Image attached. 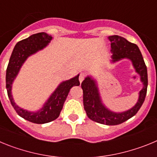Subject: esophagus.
I'll use <instances>...</instances> for the list:
<instances>
[{"mask_svg":"<svg viewBox=\"0 0 157 157\" xmlns=\"http://www.w3.org/2000/svg\"><path fill=\"white\" fill-rule=\"evenodd\" d=\"M86 78L85 73H81V74H80V75H79V78H78V79H79L80 82H82L84 80V78Z\"/></svg>","mask_w":157,"mask_h":157,"instance_id":"1","label":"esophagus"}]
</instances>
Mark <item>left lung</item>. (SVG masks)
Returning <instances> with one entry per match:
<instances>
[{
	"instance_id": "obj_1",
	"label": "left lung",
	"mask_w": 157,
	"mask_h": 157,
	"mask_svg": "<svg viewBox=\"0 0 157 157\" xmlns=\"http://www.w3.org/2000/svg\"><path fill=\"white\" fill-rule=\"evenodd\" d=\"M112 55V61L116 62L123 58L130 59L132 61L136 71L141 76L143 82V88L139 93V98L132 109L121 113L111 112L105 108L101 102L96 82L90 77H86L82 82L83 91V105L86 115L91 120L105 125H118L136 115L141 107L147 93L148 74L147 67L138 45L131 43L124 37L119 35L109 36Z\"/></svg>"
}]
</instances>
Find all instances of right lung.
<instances>
[{
    "mask_svg": "<svg viewBox=\"0 0 157 157\" xmlns=\"http://www.w3.org/2000/svg\"><path fill=\"white\" fill-rule=\"evenodd\" d=\"M51 40V35H48L45 32H41L33 34L26 39L19 41L12 51L6 70V89L12 107L19 116L31 123L37 124L49 123L57 119L71 87L79 86L80 84L78 80L79 75L71 79L60 83L44 107L37 112H30L20 109L14 102L11 89L12 82L18 75L19 69L29 56L45 48Z\"/></svg>",
    "mask_w": 157,
    "mask_h": 157,
    "instance_id": "1",
    "label": "right lung"
}]
</instances>
